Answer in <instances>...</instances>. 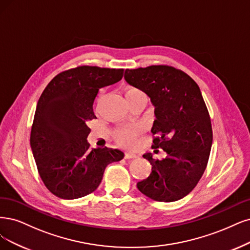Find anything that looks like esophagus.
I'll list each match as a JSON object with an SVG mask.
<instances>
[{
  "instance_id": "34e87169",
  "label": "esophagus",
  "mask_w": 250,
  "mask_h": 250,
  "mask_svg": "<svg viewBox=\"0 0 250 250\" xmlns=\"http://www.w3.org/2000/svg\"><path fill=\"white\" fill-rule=\"evenodd\" d=\"M137 158V154L135 153H132V152H125V160H133V159H136Z\"/></svg>"
}]
</instances>
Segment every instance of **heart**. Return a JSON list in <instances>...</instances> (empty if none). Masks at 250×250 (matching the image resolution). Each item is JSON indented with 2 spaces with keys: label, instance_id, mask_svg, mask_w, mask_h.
<instances>
[{
  "label": "heart",
  "instance_id": "obj_1",
  "mask_svg": "<svg viewBox=\"0 0 250 250\" xmlns=\"http://www.w3.org/2000/svg\"><path fill=\"white\" fill-rule=\"evenodd\" d=\"M124 95L128 104L133 103L138 100L146 99V95L139 87L133 85H126L124 87ZM114 137L119 144L125 147L134 146L138 137V131L135 127H120L114 132Z\"/></svg>",
  "mask_w": 250,
  "mask_h": 250
}]
</instances>
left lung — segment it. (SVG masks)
Returning a JSON list of instances; mask_svg holds the SVG:
<instances>
[{"label": "left lung", "instance_id": "1", "mask_svg": "<svg viewBox=\"0 0 250 250\" xmlns=\"http://www.w3.org/2000/svg\"><path fill=\"white\" fill-rule=\"evenodd\" d=\"M125 79L150 98L155 107L152 148L167 153L161 161L151 153L143 155L152 166L151 173L137 188L158 202L180 200L204 174L213 138L200 87L187 73L166 64L126 69Z\"/></svg>", "mask_w": 250, "mask_h": 250}]
</instances>
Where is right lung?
Returning <instances> with one entry per match:
<instances>
[{
    "label": "right lung",
    "mask_w": 250,
    "mask_h": 250,
    "mask_svg": "<svg viewBox=\"0 0 250 250\" xmlns=\"http://www.w3.org/2000/svg\"><path fill=\"white\" fill-rule=\"evenodd\" d=\"M124 69L79 66L58 74L37 104L31 148L40 177L61 199L82 198L95 191L107 166L119 162L118 149L89 148L87 123L96 119L94 101L99 89L118 82Z\"/></svg>",
    "instance_id": "1"
}]
</instances>
